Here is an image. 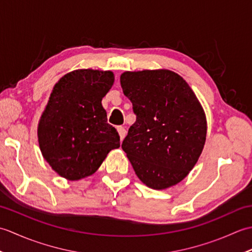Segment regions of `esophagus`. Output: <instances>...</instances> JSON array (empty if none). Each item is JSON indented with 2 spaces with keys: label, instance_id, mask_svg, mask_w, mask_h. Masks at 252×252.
I'll list each match as a JSON object with an SVG mask.
<instances>
[{
  "label": "esophagus",
  "instance_id": "esophagus-1",
  "mask_svg": "<svg viewBox=\"0 0 252 252\" xmlns=\"http://www.w3.org/2000/svg\"><path fill=\"white\" fill-rule=\"evenodd\" d=\"M117 130H118V132H119L120 138H121V140H123V138H125V136H126V130L123 126H118Z\"/></svg>",
  "mask_w": 252,
  "mask_h": 252
}]
</instances>
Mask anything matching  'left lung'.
<instances>
[{
	"label": "left lung",
	"mask_w": 252,
	"mask_h": 252,
	"mask_svg": "<svg viewBox=\"0 0 252 252\" xmlns=\"http://www.w3.org/2000/svg\"><path fill=\"white\" fill-rule=\"evenodd\" d=\"M120 83L136 116L121 145L136 175L154 189L178 184L206 141V117L196 95L170 70L126 71Z\"/></svg>",
	"instance_id": "obj_1"
}]
</instances>
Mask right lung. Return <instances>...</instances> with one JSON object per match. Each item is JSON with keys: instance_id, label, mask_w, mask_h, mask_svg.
Wrapping results in <instances>:
<instances>
[{"instance_id": "add662e5", "label": "right lung", "mask_w": 252, "mask_h": 252, "mask_svg": "<svg viewBox=\"0 0 252 252\" xmlns=\"http://www.w3.org/2000/svg\"><path fill=\"white\" fill-rule=\"evenodd\" d=\"M114 83L111 71L81 69L66 74L51 94L37 127L40 149L52 169L76 181L93 174L120 136L107 123L101 99Z\"/></svg>"}]
</instances>
